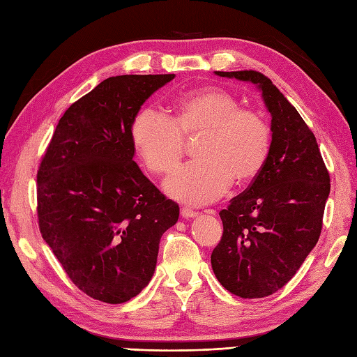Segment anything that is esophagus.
<instances>
[{
    "label": "esophagus",
    "instance_id": "1",
    "mask_svg": "<svg viewBox=\"0 0 357 357\" xmlns=\"http://www.w3.org/2000/svg\"><path fill=\"white\" fill-rule=\"evenodd\" d=\"M181 216H183L184 219H190V218L198 216V213H196V211H193L192 208L184 207V208H181Z\"/></svg>",
    "mask_w": 357,
    "mask_h": 357
}]
</instances>
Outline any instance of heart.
Instances as JSON below:
<instances>
[{
	"instance_id": "1",
	"label": "heart",
	"mask_w": 357,
	"mask_h": 357,
	"mask_svg": "<svg viewBox=\"0 0 357 357\" xmlns=\"http://www.w3.org/2000/svg\"><path fill=\"white\" fill-rule=\"evenodd\" d=\"M199 138L195 156L165 183L172 198L192 206L213 202L231 183L248 185L259 176L271 147V130L259 112L241 107L236 96L221 87H204L174 98L167 118L151 107L135 113L132 146L144 167L156 176L178 169L185 141Z\"/></svg>"
}]
</instances>
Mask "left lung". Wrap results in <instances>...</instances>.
Returning a JSON list of instances; mask_svg holds the SVG:
<instances>
[{"label":"left lung","mask_w":357,"mask_h":357,"mask_svg":"<svg viewBox=\"0 0 357 357\" xmlns=\"http://www.w3.org/2000/svg\"><path fill=\"white\" fill-rule=\"evenodd\" d=\"M253 82L271 115L267 162L252 184L219 211L224 233L211 268L244 299L276 293L319 241L330 174L313 132L271 79L256 70L216 72Z\"/></svg>","instance_id":"1"}]
</instances>
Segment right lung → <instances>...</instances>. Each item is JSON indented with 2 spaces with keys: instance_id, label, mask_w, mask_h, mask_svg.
I'll use <instances>...</instances> for the list:
<instances>
[{
  "instance_id": "add662e5",
  "label": "right lung",
  "mask_w": 357,
  "mask_h": 357,
  "mask_svg": "<svg viewBox=\"0 0 357 357\" xmlns=\"http://www.w3.org/2000/svg\"><path fill=\"white\" fill-rule=\"evenodd\" d=\"M174 78L121 75L73 102L36 174L43 239L82 293L107 304L139 294L155 273L159 241L176 224L167 199L133 161L130 124L147 98Z\"/></svg>"
}]
</instances>
